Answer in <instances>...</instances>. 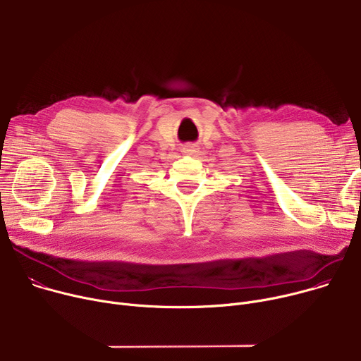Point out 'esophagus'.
<instances>
[{
	"mask_svg": "<svg viewBox=\"0 0 361 361\" xmlns=\"http://www.w3.org/2000/svg\"><path fill=\"white\" fill-rule=\"evenodd\" d=\"M183 152H184V154L191 155V154H194V152H197V148H195V145H194V144H187V145H184Z\"/></svg>",
	"mask_w": 361,
	"mask_h": 361,
	"instance_id": "esophagus-1",
	"label": "esophagus"
}]
</instances>
